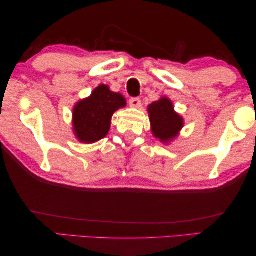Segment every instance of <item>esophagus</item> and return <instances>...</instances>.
<instances>
[{"instance_id":"obj_1","label":"esophagus","mask_w":256,"mask_h":256,"mask_svg":"<svg viewBox=\"0 0 256 256\" xmlns=\"http://www.w3.org/2000/svg\"><path fill=\"white\" fill-rule=\"evenodd\" d=\"M129 104H130V106L132 108H140L142 104V100L140 98H132L129 100Z\"/></svg>"}]
</instances>
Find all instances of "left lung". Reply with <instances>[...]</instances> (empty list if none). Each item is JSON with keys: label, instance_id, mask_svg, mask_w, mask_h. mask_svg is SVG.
<instances>
[{"label": "left lung", "instance_id": "1", "mask_svg": "<svg viewBox=\"0 0 256 256\" xmlns=\"http://www.w3.org/2000/svg\"><path fill=\"white\" fill-rule=\"evenodd\" d=\"M150 120L152 124V132L162 142H169L177 136L182 128L184 122L177 113L174 111V106L170 100L163 98L153 102L148 106Z\"/></svg>", "mask_w": 256, "mask_h": 256}]
</instances>
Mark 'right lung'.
Masks as SVG:
<instances>
[{
  "label": "right lung",
  "instance_id": "add662e5",
  "mask_svg": "<svg viewBox=\"0 0 256 256\" xmlns=\"http://www.w3.org/2000/svg\"><path fill=\"white\" fill-rule=\"evenodd\" d=\"M126 106L122 95L100 85L90 98L80 100L74 108V134L82 143H94L108 135L112 114Z\"/></svg>",
  "mask_w": 256,
  "mask_h": 256
}]
</instances>
